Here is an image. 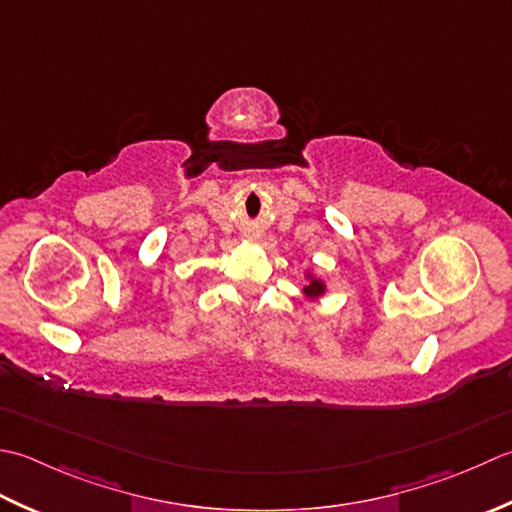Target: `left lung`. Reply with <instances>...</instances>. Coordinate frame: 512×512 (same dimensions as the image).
<instances>
[{
  "instance_id": "obj_1",
  "label": "left lung",
  "mask_w": 512,
  "mask_h": 512,
  "mask_svg": "<svg viewBox=\"0 0 512 512\" xmlns=\"http://www.w3.org/2000/svg\"><path fill=\"white\" fill-rule=\"evenodd\" d=\"M304 293H306L308 297H317V295H322V293H324V284L319 282V279H310V286H306V288H304Z\"/></svg>"
}]
</instances>
